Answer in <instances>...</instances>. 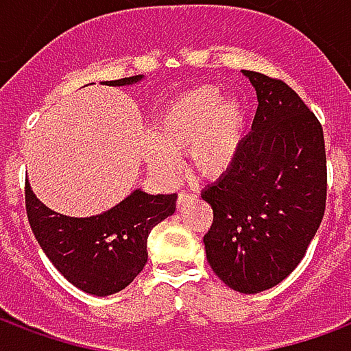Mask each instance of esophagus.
Segmentation results:
<instances>
[{
	"label": "esophagus",
	"instance_id": "esophagus-1",
	"mask_svg": "<svg viewBox=\"0 0 351 351\" xmlns=\"http://www.w3.org/2000/svg\"><path fill=\"white\" fill-rule=\"evenodd\" d=\"M195 197H197L195 193H188V191H180V193H178V201H176V203H178V206H184V205H186V203H190L191 199H195Z\"/></svg>",
	"mask_w": 351,
	"mask_h": 351
}]
</instances>
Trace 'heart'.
Here are the masks:
<instances>
[{"label":"heart","instance_id":"b5f03b06","mask_svg":"<svg viewBox=\"0 0 351 351\" xmlns=\"http://www.w3.org/2000/svg\"><path fill=\"white\" fill-rule=\"evenodd\" d=\"M248 131V110L241 97L216 86H199L178 95L161 110L154 125V143L145 146L148 169L160 178L178 175V156L190 152L193 171L220 178L235 165Z\"/></svg>","mask_w":351,"mask_h":351}]
</instances>
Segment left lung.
<instances>
[{"instance_id":"left-lung-1","label":"left lung","mask_w":351,"mask_h":351,"mask_svg":"<svg viewBox=\"0 0 351 351\" xmlns=\"http://www.w3.org/2000/svg\"><path fill=\"white\" fill-rule=\"evenodd\" d=\"M258 95L239 160L201 197L214 221L203 237L218 278L259 293L287 278L306 254L325 213L327 160L314 112L282 80L243 71Z\"/></svg>"}]
</instances>
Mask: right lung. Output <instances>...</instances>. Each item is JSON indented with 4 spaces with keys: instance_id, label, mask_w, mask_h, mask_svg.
Returning a JSON list of instances; mask_svg holds the SVG:
<instances>
[{
    "instance_id": "add662e5",
    "label": "right lung",
    "mask_w": 351,
    "mask_h": 351,
    "mask_svg": "<svg viewBox=\"0 0 351 351\" xmlns=\"http://www.w3.org/2000/svg\"><path fill=\"white\" fill-rule=\"evenodd\" d=\"M145 75L107 80V86H133ZM176 208V193L133 190L105 213L75 218L41 203L26 180V210L37 243L50 263L84 293H118L145 269L148 235Z\"/></svg>"
}]
</instances>
